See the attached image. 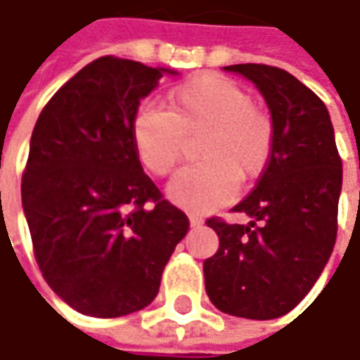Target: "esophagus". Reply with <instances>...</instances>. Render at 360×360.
<instances>
[{
	"label": "esophagus",
	"mask_w": 360,
	"mask_h": 360,
	"mask_svg": "<svg viewBox=\"0 0 360 360\" xmlns=\"http://www.w3.org/2000/svg\"><path fill=\"white\" fill-rule=\"evenodd\" d=\"M188 220H190V226H192V229L200 226L202 222H204L200 216H196V214H188Z\"/></svg>",
	"instance_id": "34e87169"
}]
</instances>
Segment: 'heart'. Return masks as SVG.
Segmentation results:
<instances>
[{
	"instance_id": "obj_1",
	"label": "heart",
	"mask_w": 360,
	"mask_h": 360,
	"mask_svg": "<svg viewBox=\"0 0 360 360\" xmlns=\"http://www.w3.org/2000/svg\"><path fill=\"white\" fill-rule=\"evenodd\" d=\"M200 164L168 184V198L190 212H210L234 198L238 178L252 180L272 156L274 124L234 82L220 76L188 79L170 94V112L146 105L131 124V142L146 168L166 176L182 156L186 136L200 134Z\"/></svg>"
}]
</instances>
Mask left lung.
Instances as JSON below:
<instances>
[{
  "label": "left lung",
  "mask_w": 360,
  "mask_h": 360,
  "mask_svg": "<svg viewBox=\"0 0 360 360\" xmlns=\"http://www.w3.org/2000/svg\"><path fill=\"white\" fill-rule=\"evenodd\" d=\"M262 94L274 124L269 166L232 210L248 224L210 218L220 246L204 260L206 295L218 311L270 321L309 295L337 240L342 162L323 100L281 68L226 65Z\"/></svg>",
  "instance_id": "1"
}]
</instances>
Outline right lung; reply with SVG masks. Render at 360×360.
Returning <instances> with one entry per match:
<instances>
[{
	"mask_svg": "<svg viewBox=\"0 0 360 360\" xmlns=\"http://www.w3.org/2000/svg\"><path fill=\"white\" fill-rule=\"evenodd\" d=\"M162 76L178 72L98 58L35 122L21 180L35 260L51 290L88 316L148 307L190 226L146 176L131 142L140 100Z\"/></svg>",
	"mask_w": 360,
	"mask_h": 360,
	"instance_id": "obj_1",
	"label": "right lung"
}]
</instances>
